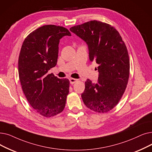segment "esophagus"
<instances>
[{
  "mask_svg": "<svg viewBox=\"0 0 152 152\" xmlns=\"http://www.w3.org/2000/svg\"><path fill=\"white\" fill-rule=\"evenodd\" d=\"M69 81H70V83L71 84H75V83H76L77 81V80H76V79H75V78H70Z\"/></svg>",
  "mask_w": 152,
  "mask_h": 152,
  "instance_id": "esophagus-1",
  "label": "esophagus"
}]
</instances>
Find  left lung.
Here are the masks:
<instances>
[{"mask_svg":"<svg viewBox=\"0 0 152 152\" xmlns=\"http://www.w3.org/2000/svg\"><path fill=\"white\" fill-rule=\"evenodd\" d=\"M87 43L89 60L99 66L97 83L89 79L81 94L86 106L98 113L115 107L127 88L130 73L128 51L119 33L113 26L91 20L70 28Z\"/></svg>","mask_w":152,"mask_h":152,"instance_id":"obj_1","label":"left lung"}]
</instances>
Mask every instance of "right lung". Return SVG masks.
Returning <instances> with one entry per match:
<instances>
[{"mask_svg": "<svg viewBox=\"0 0 152 152\" xmlns=\"http://www.w3.org/2000/svg\"><path fill=\"white\" fill-rule=\"evenodd\" d=\"M64 27L42 26L26 37L18 57V76L23 93L37 113L53 117L64 110L69 81L48 71L57 64L58 45L64 36H71Z\"/></svg>", "mask_w": 152, "mask_h": 152, "instance_id": "obj_1", "label": "right lung"}]
</instances>
